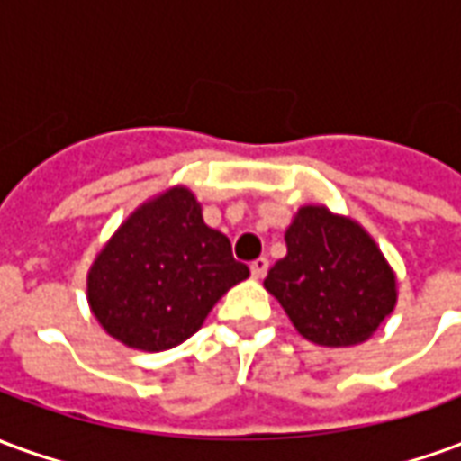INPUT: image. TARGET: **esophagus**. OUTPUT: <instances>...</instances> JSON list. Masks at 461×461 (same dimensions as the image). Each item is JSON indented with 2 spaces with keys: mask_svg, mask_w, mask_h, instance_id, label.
<instances>
[{
  "mask_svg": "<svg viewBox=\"0 0 461 461\" xmlns=\"http://www.w3.org/2000/svg\"><path fill=\"white\" fill-rule=\"evenodd\" d=\"M249 269H251V276H254V279H261V276L269 271V259H267V257H259V259L251 261Z\"/></svg>",
  "mask_w": 461,
  "mask_h": 461,
  "instance_id": "1",
  "label": "esophagus"
}]
</instances>
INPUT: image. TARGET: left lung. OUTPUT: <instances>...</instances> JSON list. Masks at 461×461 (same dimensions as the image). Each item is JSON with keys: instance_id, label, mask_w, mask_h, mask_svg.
I'll use <instances>...</instances> for the list:
<instances>
[{"instance_id": "obj_1", "label": "left lung", "mask_w": 461, "mask_h": 461, "mask_svg": "<svg viewBox=\"0 0 461 461\" xmlns=\"http://www.w3.org/2000/svg\"><path fill=\"white\" fill-rule=\"evenodd\" d=\"M286 247L264 286L301 336L329 348L370 339L397 299L395 274L375 241L326 207H303L286 231Z\"/></svg>"}]
</instances>
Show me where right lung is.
<instances>
[{
	"label": "right lung",
	"instance_id": "add662e5",
	"mask_svg": "<svg viewBox=\"0 0 461 461\" xmlns=\"http://www.w3.org/2000/svg\"><path fill=\"white\" fill-rule=\"evenodd\" d=\"M249 276L230 240L202 221L194 194L172 187L142 204L88 274V301L113 339L167 350L197 333L212 306Z\"/></svg>",
	"mask_w": 461,
	"mask_h": 461
}]
</instances>
